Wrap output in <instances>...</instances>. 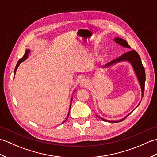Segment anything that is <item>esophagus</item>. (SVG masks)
<instances>
[{"label":"esophagus","mask_w":157,"mask_h":157,"mask_svg":"<svg viewBox=\"0 0 157 157\" xmlns=\"http://www.w3.org/2000/svg\"><path fill=\"white\" fill-rule=\"evenodd\" d=\"M88 84H89V82L87 79L84 78L80 81V85L82 86H84V87H87Z\"/></svg>","instance_id":"1"}]
</instances>
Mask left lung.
Listing matches in <instances>:
<instances>
[{"label": "left lung", "instance_id": "obj_1", "mask_svg": "<svg viewBox=\"0 0 157 157\" xmlns=\"http://www.w3.org/2000/svg\"><path fill=\"white\" fill-rule=\"evenodd\" d=\"M114 41L119 44V45H121V46H123V47H126L130 48V46L128 45V42H127L125 40H123L121 38H115L114 39ZM121 61H128L129 63H131V65H132L133 68H134V71L136 73V75H137V78L138 79V82L140 83V85L141 87V90H142V98L143 97V95H144V85H145V80H146V75H145V70H144V67H143V65L141 61V59L140 56L138 55V53L136 52L134 50H132V51H129L128 52H127L124 54L122 55L121 56H119L118 58H117L114 60H113L111 62H109L107 64L105 65V66H103L102 67H108L111 66L114 64H116L119 62ZM141 102H139V104L138 106H139V105L140 104ZM128 114L126 117H125L124 118L122 119L121 120H119V121H109V120H106L103 119L101 117H98L101 118L102 120L105 121H107V122H110V123H118L123 121V119H125L127 117L130 115Z\"/></svg>", "mask_w": 157, "mask_h": 157}]
</instances>
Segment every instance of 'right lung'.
<instances>
[{
    "label": "right lung",
    "instance_id": "obj_1",
    "mask_svg": "<svg viewBox=\"0 0 157 157\" xmlns=\"http://www.w3.org/2000/svg\"><path fill=\"white\" fill-rule=\"evenodd\" d=\"M30 52V51H29V50H26V51H25V53L24 54V55H23V57L21 58V59H20L19 61H18V62H17V65H16V67H15V71H14V73L15 74V72H16V71H17V67H19V65H20V63H21L23 61H24L25 60H26V59H27L28 57V53ZM72 99H73V98H71V101H72ZM71 104H70V108H71ZM70 108H69V111H70ZM69 113H68V115H67V119L68 118V117H69ZM67 119H66V120H67ZM65 120V121H66ZM64 121V122H65Z\"/></svg>",
    "mask_w": 157,
    "mask_h": 157
}]
</instances>
